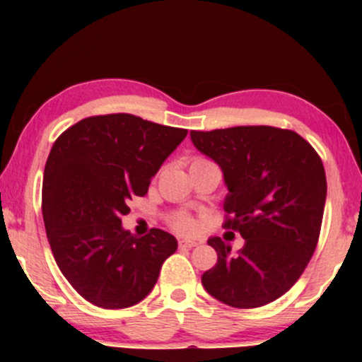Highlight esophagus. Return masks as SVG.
<instances>
[{
	"label": "esophagus",
	"mask_w": 362,
	"mask_h": 362,
	"mask_svg": "<svg viewBox=\"0 0 362 362\" xmlns=\"http://www.w3.org/2000/svg\"><path fill=\"white\" fill-rule=\"evenodd\" d=\"M178 245H180L182 248H194V247H197L199 242H195V240H180Z\"/></svg>",
	"instance_id": "obj_1"
}]
</instances>
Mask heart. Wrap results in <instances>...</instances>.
I'll return each instance as SVG.
<instances>
[{
  "mask_svg": "<svg viewBox=\"0 0 362 362\" xmlns=\"http://www.w3.org/2000/svg\"><path fill=\"white\" fill-rule=\"evenodd\" d=\"M199 161V160H194ZM172 226L175 228L178 233H192L195 230V219L190 218L189 214H178L172 221Z\"/></svg>",
  "mask_w": 362,
  "mask_h": 362,
  "instance_id": "1",
  "label": "heart"
}]
</instances>
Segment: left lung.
<instances>
[{
  "mask_svg": "<svg viewBox=\"0 0 362 362\" xmlns=\"http://www.w3.org/2000/svg\"><path fill=\"white\" fill-rule=\"evenodd\" d=\"M194 146L223 170L224 228L238 231V253L221 238L202 274L211 296L233 308H259L300 279L317 248L327 199L325 168L308 141L289 129L238 126L190 131Z\"/></svg>",
  "mask_w": 362,
  "mask_h": 362,
  "instance_id": "left-lung-1",
  "label": "left lung"
}]
</instances>
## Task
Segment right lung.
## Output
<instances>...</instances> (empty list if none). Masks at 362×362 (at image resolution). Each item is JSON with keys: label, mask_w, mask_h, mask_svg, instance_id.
Returning <instances> with one entry per match:
<instances>
[{"label": "right lung", "mask_w": 362, "mask_h": 362, "mask_svg": "<svg viewBox=\"0 0 362 362\" xmlns=\"http://www.w3.org/2000/svg\"><path fill=\"white\" fill-rule=\"evenodd\" d=\"M187 129L131 114L86 117L56 139L44 170L42 214L57 267L80 296L107 310L129 308L151 293L175 236L122 228L129 199L185 139Z\"/></svg>", "instance_id": "add662e5"}]
</instances>
